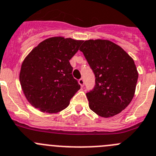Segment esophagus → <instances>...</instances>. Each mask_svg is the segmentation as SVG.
I'll return each instance as SVG.
<instances>
[{
    "label": "esophagus",
    "mask_w": 156,
    "mask_h": 156,
    "mask_svg": "<svg viewBox=\"0 0 156 156\" xmlns=\"http://www.w3.org/2000/svg\"><path fill=\"white\" fill-rule=\"evenodd\" d=\"M78 83H79V85H81V87H84V85H85V80L83 79L82 78H80V79L78 80Z\"/></svg>",
    "instance_id": "34e87169"
}]
</instances>
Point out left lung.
I'll return each mask as SVG.
<instances>
[{"label": "left lung", "mask_w": 156, "mask_h": 156, "mask_svg": "<svg viewBox=\"0 0 156 156\" xmlns=\"http://www.w3.org/2000/svg\"><path fill=\"white\" fill-rule=\"evenodd\" d=\"M80 51L95 77L86 93L90 109L104 118L120 113L132 101L139 78L133 59L108 40L85 41Z\"/></svg>", "instance_id": "8db88e82"}]
</instances>
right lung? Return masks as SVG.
Here are the masks:
<instances>
[{"instance_id":"add662e5","label":"right lung","mask_w":156,"mask_h":156,"mask_svg":"<svg viewBox=\"0 0 156 156\" xmlns=\"http://www.w3.org/2000/svg\"><path fill=\"white\" fill-rule=\"evenodd\" d=\"M83 41L54 37L41 42L21 65L20 82L27 101L41 112L56 113L68 107L81 88L69 60Z\"/></svg>"}]
</instances>
